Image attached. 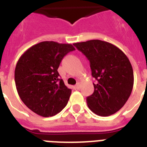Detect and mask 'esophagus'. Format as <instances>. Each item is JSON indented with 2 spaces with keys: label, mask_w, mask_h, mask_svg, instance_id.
<instances>
[{
  "label": "esophagus",
  "mask_w": 147,
  "mask_h": 147,
  "mask_svg": "<svg viewBox=\"0 0 147 147\" xmlns=\"http://www.w3.org/2000/svg\"><path fill=\"white\" fill-rule=\"evenodd\" d=\"M75 87H76V89H79V88H81L80 83H77V84H76V86H75Z\"/></svg>",
  "instance_id": "34e87169"
}]
</instances>
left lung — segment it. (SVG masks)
Segmentation results:
<instances>
[{"label": "left lung", "instance_id": "8db88e82", "mask_svg": "<svg viewBox=\"0 0 147 147\" xmlns=\"http://www.w3.org/2000/svg\"><path fill=\"white\" fill-rule=\"evenodd\" d=\"M88 58L94 93L87 98L89 109L97 115L110 116L117 112L130 97L134 86V71L127 56L108 42L92 40L74 43Z\"/></svg>", "mask_w": 147, "mask_h": 147}]
</instances>
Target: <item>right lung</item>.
<instances>
[{
    "instance_id": "1",
    "label": "right lung",
    "mask_w": 147,
    "mask_h": 147,
    "mask_svg": "<svg viewBox=\"0 0 147 147\" xmlns=\"http://www.w3.org/2000/svg\"><path fill=\"white\" fill-rule=\"evenodd\" d=\"M71 44L44 41L30 47L20 57L14 71L17 93L29 109L48 117L59 113L71 90L59 78L58 68Z\"/></svg>"
}]
</instances>
